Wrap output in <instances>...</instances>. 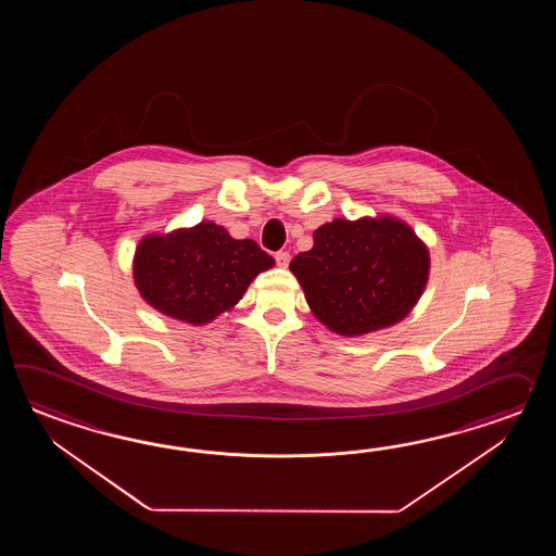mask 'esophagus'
I'll use <instances>...</instances> for the list:
<instances>
[{"mask_svg":"<svg viewBox=\"0 0 556 556\" xmlns=\"http://www.w3.org/2000/svg\"><path fill=\"white\" fill-rule=\"evenodd\" d=\"M274 258L278 262V266L286 268V266L290 264V252H288V250H278V252L274 254Z\"/></svg>","mask_w":556,"mask_h":556,"instance_id":"34e87169","label":"esophagus"}]
</instances>
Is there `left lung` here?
Returning a JSON list of instances; mask_svg holds the SVG:
<instances>
[{"label":"left lung","instance_id":"1","mask_svg":"<svg viewBox=\"0 0 556 556\" xmlns=\"http://www.w3.org/2000/svg\"><path fill=\"white\" fill-rule=\"evenodd\" d=\"M314 316L342 336H362L405 318L424 294L429 252L391 216L333 220L290 262Z\"/></svg>","mask_w":556,"mask_h":556}]
</instances>
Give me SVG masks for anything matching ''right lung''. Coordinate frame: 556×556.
<instances>
[{"label": "right lung", "mask_w": 556, "mask_h": 556, "mask_svg": "<svg viewBox=\"0 0 556 556\" xmlns=\"http://www.w3.org/2000/svg\"><path fill=\"white\" fill-rule=\"evenodd\" d=\"M273 266L254 240H235L223 226L201 223L142 238L132 274L151 306L201 326L238 304L250 282Z\"/></svg>", "instance_id": "1"}]
</instances>
